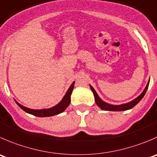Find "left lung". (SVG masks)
I'll return each mask as SVG.
<instances>
[{"mask_svg": "<svg viewBox=\"0 0 157 157\" xmlns=\"http://www.w3.org/2000/svg\"><path fill=\"white\" fill-rule=\"evenodd\" d=\"M149 83H150V80H149L148 83H147V86H146V88L144 89V90L143 91V93L139 96V97H136V98L134 99L133 100H132L131 102H129V103H124V104H121V105H112V104H109V103H105L104 101H103V100L99 97V96L97 95V92H96L95 90L93 88V86H90L91 90L93 91V93H94V98H95L96 103H97V105L100 108V109H103V110H109V111H122V110H127V109H131V108H133V106H136V105L141 100H142V98L144 97L146 92H147V88H148L149 86Z\"/></svg>", "mask_w": 157, "mask_h": 157, "instance_id": "8db88e82", "label": "left lung"}]
</instances>
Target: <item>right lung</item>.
Instances as JSON below:
<instances>
[{
    "label": "right lung",
    "instance_id": "obj_1",
    "mask_svg": "<svg viewBox=\"0 0 157 157\" xmlns=\"http://www.w3.org/2000/svg\"><path fill=\"white\" fill-rule=\"evenodd\" d=\"M74 83H75V82H73V83L71 85L69 89H68L67 92L66 93L65 96L63 97V100H62L58 104L56 105L55 106H54V107L52 108H50V109H31L22 106V105H21L20 103H18L17 102H16V103L23 110L25 111L26 113H28L32 114V115L33 116H36V117H46L57 115V114H59L60 113L63 112V111L65 110V109L69 106L70 103H71V93H72L73 91V89H74Z\"/></svg>",
    "mask_w": 157,
    "mask_h": 157
}]
</instances>
